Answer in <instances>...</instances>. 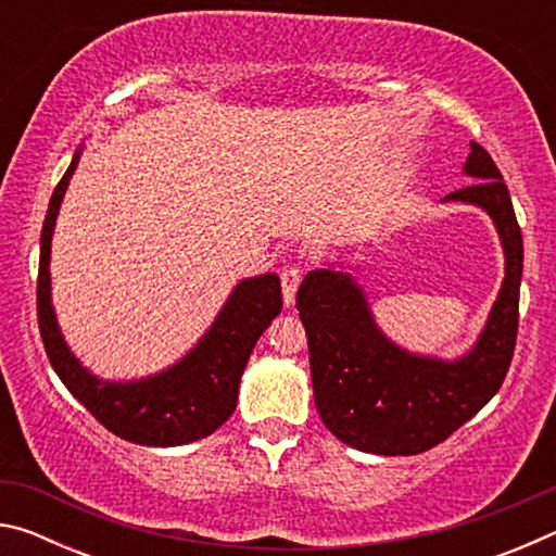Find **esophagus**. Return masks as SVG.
Returning <instances> with one entry per match:
<instances>
[{
	"label": "esophagus",
	"mask_w": 556,
	"mask_h": 556,
	"mask_svg": "<svg viewBox=\"0 0 556 556\" xmlns=\"http://www.w3.org/2000/svg\"><path fill=\"white\" fill-rule=\"evenodd\" d=\"M299 285H301V269L299 267L281 269V296H285L287 306H294Z\"/></svg>",
	"instance_id": "esophagus-1"
}]
</instances>
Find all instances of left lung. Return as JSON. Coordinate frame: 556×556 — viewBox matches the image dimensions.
Instances as JSON below:
<instances>
[{
	"instance_id": "left-lung-1",
	"label": "left lung",
	"mask_w": 556,
	"mask_h": 556,
	"mask_svg": "<svg viewBox=\"0 0 556 556\" xmlns=\"http://www.w3.org/2000/svg\"><path fill=\"white\" fill-rule=\"evenodd\" d=\"M464 174L473 184L441 201L483 208L505 252L503 287L466 355L444 361L392 343L351 271L314 269L296 291L316 409L331 434L365 454L412 456L441 444L491 402L510 368L522 279L520 225L503 176L481 144L470 142Z\"/></svg>"
}]
</instances>
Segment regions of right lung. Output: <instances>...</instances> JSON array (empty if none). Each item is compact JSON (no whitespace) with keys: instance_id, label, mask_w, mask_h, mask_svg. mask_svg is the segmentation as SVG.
<instances>
[{"instance_id":"obj_1","label":"right lung","mask_w":556,"mask_h":556,"mask_svg":"<svg viewBox=\"0 0 556 556\" xmlns=\"http://www.w3.org/2000/svg\"><path fill=\"white\" fill-rule=\"evenodd\" d=\"M80 154L83 147L73 154L68 172L55 186L41 230L36 301L46 355L73 397L119 439L142 446H181L211 437L235 412L252 348L281 312L279 277L267 271L235 285L201 341L166 370L127 382L92 375L71 353L55 321L49 269L55 218Z\"/></svg>"}]
</instances>
